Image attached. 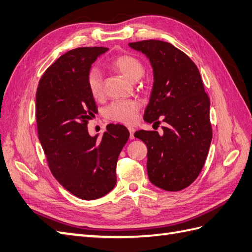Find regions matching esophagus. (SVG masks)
Returning a JSON list of instances; mask_svg holds the SVG:
<instances>
[{
	"instance_id": "1",
	"label": "esophagus",
	"mask_w": 252,
	"mask_h": 252,
	"mask_svg": "<svg viewBox=\"0 0 252 252\" xmlns=\"http://www.w3.org/2000/svg\"><path fill=\"white\" fill-rule=\"evenodd\" d=\"M128 130H129V138L132 140V139H134V128L133 127H128Z\"/></svg>"
}]
</instances>
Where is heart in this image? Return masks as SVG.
Listing matches in <instances>:
<instances>
[{
  "mask_svg": "<svg viewBox=\"0 0 252 252\" xmlns=\"http://www.w3.org/2000/svg\"><path fill=\"white\" fill-rule=\"evenodd\" d=\"M111 66L132 82L138 81L145 71L143 63L130 54L116 57L111 62ZM87 81L91 95L95 99L101 98L103 95V79L100 70L95 67L92 68L88 73ZM140 107L141 102L139 100H116L107 107L106 116L109 120L131 124L137 119V112Z\"/></svg>",
  "mask_w": 252,
  "mask_h": 252,
  "instance_id": "obj_1",
  "label": "heart"
}]
</instances>
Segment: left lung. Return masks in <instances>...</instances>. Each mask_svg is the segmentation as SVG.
<instances>
[{"label":"left lung","mask_w":252,"mask_h":252,"mask_svg":"<svg viewBox=\"0 0 252 252\" xmlns=\"http://www.w3.org/2000/svg\"><path fill=\"white\" fill-rule=\"evenodd\" d=\"M129 47L150 60L154 83L144 121L164 122L163 133L139 130L134 137L147 146V174L167 191L188 187L199 176L212 142L210 98L198 67L169 42L142 40Z\"/></svg>","instance_id":"left-lung-1"}]
</instances>
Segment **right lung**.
Wrapping results in <instances>:
<instances>
[{
	"label": "right lung",
	"mask_w": 252,
	"mask_h": 252,
	"mask_svg": "<svg viewBox=\"0 0 252 252\" xmlns=\"http://www.w3.org/2000/svg\"><path fill=\"white\" fill-rule=\"evenodd\" d=\"M108 50L83 47L66 52L45 71L36 92L38 138L49 168L61 185L82 200L101 198L114 188L116 162L129 138L120 124H109L101 139L88 131L97 112L88 73Z\"/></svg>",
	"instance_id": "right-lung-1"
}]
</instances>
